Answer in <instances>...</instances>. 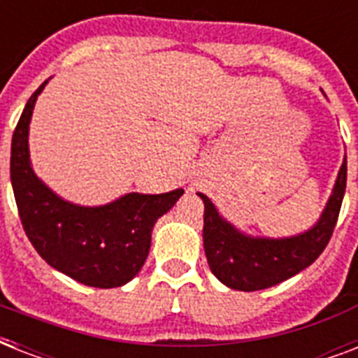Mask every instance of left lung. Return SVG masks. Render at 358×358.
Returning <instances> with one entry per match:
<instances>
[{"mask_svg":"<svg viewBox=\"0 0 358 358\" xmlns=\"http://www.w3.org/2000/svg\"><path fill=\"white\" fill-rule=\"evenodd\" d=\"M348 162L342 163L333 193L317 223L305 232L288 238H258L238 230L217 212L204 193H196L204 202V252L215 277L232 289L256 292L271 288L294 277L316 262L327 247L344 201Z\"/></svg>","mask_w":358,"mask_h":358,"instance_id":"obj_1","label":"left lung"}]
</instances>
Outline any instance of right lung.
Returning a JSON list of instances; mask_svg holds the SVG:
<instances>
[{
  "label": "right lung",
  "mask_w": 358,
  "mask_h": 358,
  "mask_svg": "<svg viewBox=\"0 0 358 358\" xmlns=\"http://www.w3.org/2000/svg\"><path fill=\"white\" fill-rule=\"evenodd\" d=\"M46 83L31 94L13 134L10 184L20 219L36 252L53 269L92 288H119L141 271L154 224L184 189L126 193L103 206H80L53 193L29 159L31 115Z\"/></svg>",
  "instance_id": "obj_1"
}]
</instances>
